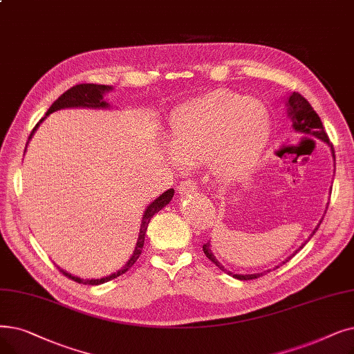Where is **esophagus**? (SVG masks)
Listing matches in <instances>:
<instances>
[{"label": "esophagus", "mask_w": 354, "mask_h": 354, "mask_svg": "<svg viewBox=\"0 0 354 354\" xmlns=\"http://www.w3.org/2000/svg\"><path fill=\"white\" fill-rule=\"evenodd\" d=\"M178 191H179V194H182V195L195 194V192L198 191V187H196V183H195L194 180L187 179V180H182V182L179 183Z\"/></svg>", "instance_id": "obj_1"}]
</instances>
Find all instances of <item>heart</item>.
Segmentation results:
<instances>
[{"instance_id":"1","label":"heart","mask_w":354,"mask_h":354,"mask_svg":"<svg viewBox=\"0 0 354 354\" xmlns=\"http://www.w3.org/2000/svg\"><path fill=\"white\" fill-rule=\"evenodd\" d=\"M272 130L268 106L230 91H215L182 105L171 120V143L183 165L207 162L218 178L249 169Z\"/></svg>"}]
</instances>
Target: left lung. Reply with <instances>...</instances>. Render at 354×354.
<instances>
[{"instance_id": "8db88e82", "label": "left lung", "mask_w": 354, "mask_h": 354, "mask_svg": "<svg viewBox=\"0 0 354 354\" xmlns=\"http://www.w3.org/2000/svg\"><path fill=\"white\" fill-rule=\"evenodd\" d=\"M286 106H288V115H289V118H290V121H292V129H294L297 133H304V134H310V136H314V137H317V139H319V140H322L324 142L326 145H328V147L331 149V155H333V160H334V171H335V155H334V147H333V145H331V142H330V139H328V136H327V133H326V130H324V127H322V122H321V118L318 117V114L314 111V109L311 106V104L306 101L301 94H298V92H292V94H289V97H286ZM327 211V209H326ZM324 218V217H322ZM322 218L319 220V223L317 224V227L314 228V232L310 234V237H308V240L315 234V232L318 230V227H319V224H321V221H322ZM308 240H306L305 243H302V245H299V249L294 253V254H290L289 257H286L282 263H286L288 260L292 257V256H295L304 245L308 243ZM203 250H204V253H205V256L211 260V262L217 266V268H220L223 272H225L227 274H230V276H233V278H236V279H240V281H250V279H256V278H260V276H263L265 273H268V272H270L272 269H268V270H265V272H260V273H250V274H241V273H233V272H230V270H227L217 259H215V256H214V253H212V250H211V241H208V243H205L204 245H203ZM279 266H282V265H279ZM279 266H274L273 268V270L274 269H278Z\"/></svg>"}]
</instances>
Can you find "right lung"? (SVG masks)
<instances>
[{"mask_svg":"<svg viewBox=\"0 0 354 354\" xmlns=\"http://www.w3.org/2000/svg\"><path fill=\"white\" fill-rule=\"evenodd\" d=\"M110 91H113V86L110 85H97V84H81V85H76V86H72L71 89H68L66 92H64L62 95H60L52 105L50 109L48 110V113H46V115L37 122L36 127L33 129L32 134H30L28 140L32 139L35 131L37 130V127L40 126V122L50 115L52 113L55 111H59V110H65V109H92V110H105V109H111V105L106 102L104 100V95L109 94ZM28 143V142H27ZM27 149V147H26ZM26 151V150H24ZM175 191L174 188L167 189L166 192H163L162 195H159L155 201H153L151 204L147 205V208L145 209L143 212V217H142V224H140V232H139V237H137V243H136V248H134V252L131 254V257L129 259V262L122 266L120 270H117L115 273H111L109 276H105V278H101V279H82V278H78V276H73L69 272L60 269L57 266V269L62 272L65 276H68L69 279L78 282V283H84V285H101V283H105L109 282L111 279H115L117 276L126 273L134 263L136 260L139 259V256L142 254V249H143V244H145V236H146V232H147V225L151 220L153 215H155L156 212H159L163 207H166L169 203H171V199L174 196Z\"/></svg>","mask_w":354,"mask_h":354,"instance_id":"1","label":"right lung"}]
</instances>
